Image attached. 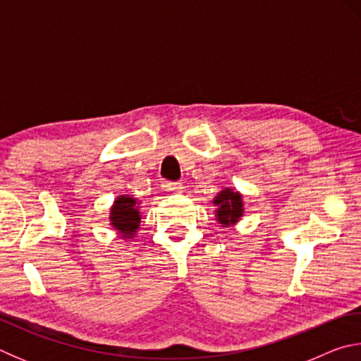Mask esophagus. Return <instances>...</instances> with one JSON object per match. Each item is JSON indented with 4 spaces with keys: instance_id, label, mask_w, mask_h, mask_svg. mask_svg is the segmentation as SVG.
<instances>
[{
    "instance_id": "esophagus-1",
    "label": "esophagus",
    "mask_w": 361,
    "mask_h": 361,
    "mask_svg": "<svg viewBox=\"0 0 361 361\" xmlns=\"http://www.w3.org/2000/svg\"><path fill=\"white\" fill-rule=\"evenodd\" d=\"M162 188L166 189L167 192H172V194H180V192H183V189H185L181 183H172V181H166L162 185Z\"/></svg>"
}]
</instances>
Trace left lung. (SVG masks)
I'll return each instance as SVG.
<instances>
[{"label": "left lung", "instance_id": "obj_1", "mask_svg": "<svg viewBox=\"0 0 361 361\" xmlns=\"http://www.w3.org/2000/svg\"><path fill=\"white\" fill-rule=\"evenodd\" d=\"M213 205L215 209L216 221L228 228V226H234L239 223V219L243 216V199L242 194L235 189L224 188L223 191L216 194V197L213 199Z\"/></svg>", "mask_w": 361, "mask_h": 361}]
</instances>
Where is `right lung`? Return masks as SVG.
<instances>
[{"label": "right lung", "instance_id": "1", "mask_svg": "<svg viewBox=\"0 0 361 361\" xmlns=\"http://www.w3.org/2000/svg\"><path fill=\"white\" fill-rule=\"evenodd\" d=\"M138 200L130 195H118L109 209V224L119 232L122 239H132L142 221Z\"/></svg>", "mask_w": 361, "mask_h": 361}]
</instances>
